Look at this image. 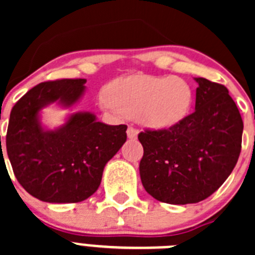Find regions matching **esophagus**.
Returning <instances> with one entry per match:
<instances>
[{"label": "esophagus", "mask_w": 255, "mask_h": 255, "mask_svg": "<svg viewBox=\"0 0 255 255\" xmlns=\"http://www.w3.org/2000/svg\"><path fill=\"white\" fill-rule=\"evenodd\" d=\"M126 132H128V138L129 139H136V136L139 134V130L136 128H134V126H129Z\"/></svg>", "instance_id": "1"}]
</instances>
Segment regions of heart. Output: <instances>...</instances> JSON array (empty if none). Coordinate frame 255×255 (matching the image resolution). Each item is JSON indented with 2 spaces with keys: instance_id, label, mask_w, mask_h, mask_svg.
<instances>
[{
  "instance_id": "1",
  "label": "heart",
  "mask_w": 255,
  "mask_h": 255,
  "mask_svg": "<svg viewBox=\"0 0 255 255\" xmlns=\"http://www.w3.org/2000/svg\"><path fill=\"white\" fill-rule=\"evenodd\" d=\"M100 103L111 114L138 116L152 129H170L190 112L193 89L179 76L132 75L114 80Z\"/></svg>"
}]
</instances>
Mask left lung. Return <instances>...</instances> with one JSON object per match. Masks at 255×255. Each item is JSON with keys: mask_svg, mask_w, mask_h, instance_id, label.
I'll use <instances>...</instances> for the list:
<instances>
[{"mask_svg": "<svg viewBox=\"0 0 255 255\" xmlns=\"http://www.w3.org/2000/svg\"><path fill=\"white\" fill-rule=\"evenodd\" d=\"M198 83L195 111L170 129L139 132L144 154L139 171L144 189L168 204L198 203L233 172L242 150V115L227 88Z\"/></svg>", "mask_w": 255, "mask_h": 255, "instance_id": "left-lung-1", "label": "left lung"}]
</instances>
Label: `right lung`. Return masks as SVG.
I'll return each mask as SVG.
<instances>
[{"mask_svg": "<svg viewBox=\"0 0 255 255\" xmlns=\"http://www.w3.org/2000/svg\"><path fill=\"white\" fill-rule=\"evenodd\" d=\"M85 79H60L31 88L11 110L6 150L20 185L48 203H78L94 194L106 163L126 141V125H106L78 112L56 130H44L39 111L58 102L71 107ZM3 157V154H2Z\"/></svg>", "mask_w": 255, "mask_h": 255, "instance_id": "1", "label": "right lung"}]
</instances>
